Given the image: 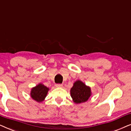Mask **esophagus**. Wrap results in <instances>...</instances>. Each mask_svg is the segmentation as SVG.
Listing matches in <instances>:
<instances>
[{"mask_svg":"<svg viewBox=\"0 0 131 131\" xmlns=\"http://www.w3.org/2000/svg\"><path fill=\"white\" fill-rule=\"evenodd\" d=\"M56 87H57V88H62L63 84H56Z\"/></svg>","mask_w":131,"mask_h":131,"instance_id":"1","label":"esophagus"}]
</instances>
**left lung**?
Listing matches in <instances>:
<instances>
[{
	"label": "left lung",
	"mask_w": 131,
	"mask_h": 131,
	"mask_svg": "<svg viewBox=\"0 0 131 131\" xmlns=\"http://www.w3.org/2000/svg\"><path fill=\"white\" fill-rule=\"evenodd\" d=\"M71 96L74 103L79 104L86 102L92 95L90 87L81 80H78L73 84L70 90Z\"/></svg>",
	"instance_id": "1"
}]
</instances>
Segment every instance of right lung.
Listing matches in <instances>:
<instances>
[{
  "instance_id": "obj_1",
  "label": "right lung",
  "mask_w": 131,
  "mask_h": 131,
  "mask_svg": "<svg viewBox=\"0 0 131 131\" xmlns=\"http://www.w3.org/2000/svg\"><path fill=\"white\" fill-rule=\"evenodd\" d=\"M49 88L46 87L43 84L39 83L36 86L32 88L30 91V96L38 102H41L45 100L47 95Z\"/></svg>"
}]
</instances>
